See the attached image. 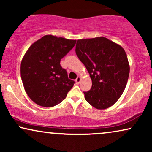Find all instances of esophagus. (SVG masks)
<instances>
[{"instance_id": "obj_1", "label": "esophagus", "mask_w": 152, "mask_h": 152, "mask_svg": "<svg viewBox=\"0 0 152 152\" xmlns=\"http://www.w3.org/2000/svg\"><path fill=\"white\" fill-rule=\"evenodd\" d=\"M81 80H82V78H81V77H77V79L75 80V82H76V83L77 84H80V82H81Z\"/></svg>"}]
</instances>
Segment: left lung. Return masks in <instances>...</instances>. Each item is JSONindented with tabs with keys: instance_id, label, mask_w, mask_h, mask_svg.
<instances>
[{
	"instance_id": "8db88e82",
	"label": "left lung",
	"mask_w": 152,
	"mask_h": 152,
	"mask_svg": "<svg viewBox=\"0 0 152 152\" xmlns=\"http://www.w3.org/2000/svg\"><path fill=\"white\" fill-rule=\"evenodd\" d=\"M76 55L92 80L85 99L97 109H106L118 100L129 75L127 56L121 45L103 37L77 40Z\"/></svg>"
}]
</instances>
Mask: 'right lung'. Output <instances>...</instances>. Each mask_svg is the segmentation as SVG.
Wrapping results in <instances>:
<instances>
[{
	"mask_svg": "<svg viewBox=\"0 0 152 152\" xmlns=\"http://www.w3.org/2000/svg\"><path fill=\"white\" fill-rule=\"evenodd\" d=\"M76 40L47 34L29 48L20 63L25 91L37 104L52 107L66 98L75 82L68 78L60 61Z\"/></svg>",
	"mask_w": 152,
	"mask_h": 152,
	"instance_id": "obj_1",
	"label": "right lung"
}]
</instances>
